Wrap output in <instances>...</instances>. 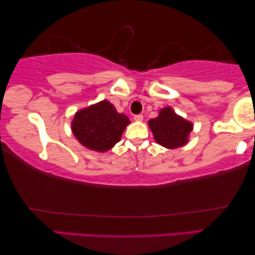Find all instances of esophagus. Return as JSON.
<instances>
[{
	"label": "esophagus",
	"mask_w": 255,
	"mask_h": 255,
	"mask_svg": "<svg viewBox=\"0 0 255 255\" xmlns=\"http://www.w3.org/2000/svg\"><path fill=\"white\" fill-rule=\"evenodd\" d=\"M134 121H136V122H141V121H143V115H135L134 116Z\"/></svg>",
	"instance_id": "obj_1"
}]
</instances>
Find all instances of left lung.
I'll return each instance as SVG.
<instances>
[{"label": "left lung", "mask_w": 255, "mask_h": 255, "mask_svg": "<svg viewBox=\"0 0 255 255\" xmlns=\"http://www.w3.org/2000/svg\"><path fill=\"white\" fill-rule=\"evenodd\" d=\"M148 127L156 142L167 149L185 145L193 130V123L177 115L170 106L161 108L157 118L148 121Z\"/></svg>", "instance_id": "obj_1"}]
</instances>
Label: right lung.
I'll use <instances>...</instances> for the list:
<instances>
[{"label":"right lung","mask_w":255,"mask_h":255,"mask_svg":"<svg viewBox=\"0 0 255 255\" xmlns=\"http://www.w3.org/2000/svg\"><path fill=\"white\" fill-rule=\"evenodd\" d=\"M130 120L104 99L79 110L71 122L73 135L83 147L97 152H106L121 140Z\"/></svg>","instance_id":"right-lung-1"}]
</instances>
